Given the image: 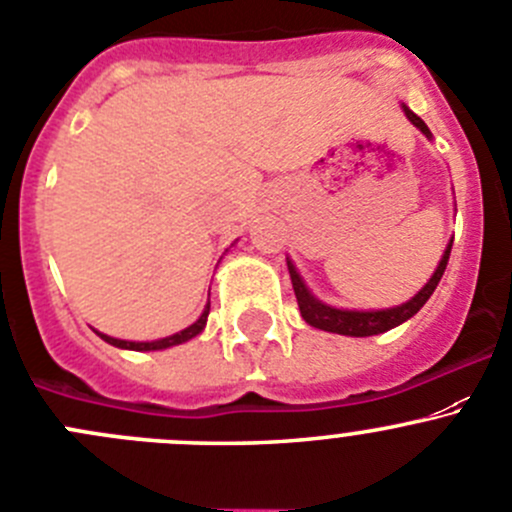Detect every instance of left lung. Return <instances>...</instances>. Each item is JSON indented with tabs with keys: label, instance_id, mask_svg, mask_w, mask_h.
I'll return each instance as SVG.
<instances>
[{
	"label": "left lung",
	"instance_id": "left-lung-1",
	"mask_svg": "<svg viewBox=\"0 0 512 512\" xmlns=\"http://www.w3.org/2000/svg\"><path fill=\"white\" fill-rule=\"evenodd\" d=\"M400 107H403L405 117L413 122V127H418V130L423 132L428 140H433V132L428 130V124H425L423 119H420L418 114H415L405 102H400ZM450 247H453V240L448 242V247H445L438 267H435V272L430 275V280L420 287L418 295H413L408 302H403V305L385 307V310H342V307H332V305H327V302L317 300V297L310 292V287L305 285V280H302L300 272H297L295 262L287 257V270H290L292 290H295L297 305H300V312H302V320H305L307 325L317 327V330L335 332V335H347V337H370V335H380V332L393 330V327L408 322L410 317H413L415 312H418L420 307L430 300V295H433L435 287H438L440 277H443L445 267H448Z\"/></svg>",
	"mask_w": 512,
	"mask_h": 512
}]
</instances>
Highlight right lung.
Instances as JSON below:
<instances>
[{
    "instance_id": "1",
    "label": "right lung",
    "mask_w": 512,
    "mask_h": 512,
    "mask_svg": "<svg viewBox=\"0 0 512 512\" xmlns=\"http://www.w3.org/2000/svg\"><path fill=\"white\" fill-rule=\"evenodd\" d=\"M207 315H210V302L205 305V310H202V315L197 317L195 322H192L190 327H185V330L175 332V335L170 337H160V340H145V342H137V340H119V337H112V335H104V332L94 330L99 337H102L104 342H109V345L114 347H122V350H137V352H150V350H167V347H175V345H182V342L192 340V337L200 335L202 330H205L207 325Z\"/></svg>"
}]
</instances>
